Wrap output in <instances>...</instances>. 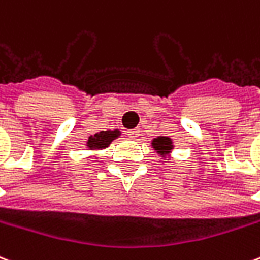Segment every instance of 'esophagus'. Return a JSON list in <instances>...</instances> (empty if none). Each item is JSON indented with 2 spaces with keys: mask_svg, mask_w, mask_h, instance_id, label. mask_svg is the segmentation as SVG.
<instances>
[{
  "mask_svg": "<svg viewBox=\"0 0 260 260\" xmlns=\"http://www.w3.org/2000/svg\"><path fill=\"white\" fill-rule=\"evenodd\" d=\"M128 135H129L131 139H136L138 136H140V129H139V128H136V129L128 131Z\"/></svg>",
  "mask_w": 260,
  "mask_h": 260,
  "instance_id": "obj_1",
  "label": "esophagus"
}]
</instances>
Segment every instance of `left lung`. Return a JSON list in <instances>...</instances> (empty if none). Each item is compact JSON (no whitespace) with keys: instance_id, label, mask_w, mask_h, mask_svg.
<instances>
[{"instance_id":"1","label":"left lung","mask_w":260,"mask_h":260,"mask_svg":"<svg viewBox=\"0 0 260 260\" xmlns=\"http://www.w3.org/2000/svg\"><path fill=\"white\" fill-rule=\"evenodd\" d=\"M151 147L154 148V151L161 156L162 159H168L169 161L170 155H172V150L174 148L173 140L169 136H156V138L152 139Z\"/></svg>"}]
</instances>
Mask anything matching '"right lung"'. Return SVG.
Masks as SVG:
<instances>
[{"instance_id": "right-lung-1", "label": "right lung", "mask_w": 260, "mask_h": 260, "mask_svg": "<svg viewBox=\"0 0 260 260\" xmlns=\"http://www.w3.org/2000/svg\"><path fill=\"white\" fill-rule=\"evenodd\" d=\"M121 131L114 129V131H101L98 134L91 135L88 140H87V148L88 150H105L110 146L113 140H116L117 138H120Z\"/></svg>"}]
</instances>
